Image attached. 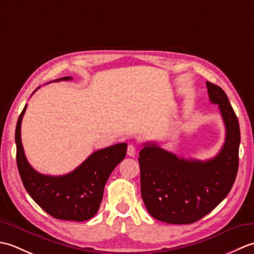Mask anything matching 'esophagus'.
<instances>
[{"label": "esophagus", "instance_id": "obj_1", "mask_svg": "<svg viewBox=\"0 0 254 254\" xmlns=\"http://www.w3.org/2000/svg\"><path fill=\"white\" fill-rule=\"evenodd\" d=\"M127 155L130 156V157H134V156H135V154H136V149H135V147H134V145H128L127 146Z\"/></svg>", "mask_w": 254, "mask_h": 254}]
</instances>
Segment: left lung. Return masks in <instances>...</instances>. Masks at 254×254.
I'll use <instances>...</instances> for the list:
<instances>
[{
	"instance_id": "1",
	"label": "left lung",
	"mask_w": 254,
	"mask_h": 254,
	"mask_svg": "<svg viewBox=\"0 0 254 254\" xmlns=\"http://www.w3.org/2000/svg\"><path fill=\"white\" fill-rule=\"evenodd\" d=\"M209 101L218 105L226 138L214 158L201 161L178 157L156 143L139 152L141 193L145 206L160 222L183 225L204 217L227 196L239 165L240 127L227 95L206 82Z\"/></svg>"
}]
</instances>
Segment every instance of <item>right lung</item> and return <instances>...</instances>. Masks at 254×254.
Instances as JSON below:
<instances>
[{
	"instance_id": "obj_1",
	"label": "right lung",
	"mask_w": 254,
	"mask_h": 254,
	"mask_svg": "<svg viewBox=\"0 0 254 254\" xmlns=\"http://www.w3.org/2000/svg\"><path fill=\"white\" fill-rule=\"evenodd\" d=\"M69 79L72 77L66 76L55 82ZM26 108L27 105L19 115L15 131L16 161L26 191L45 212L57 219L84 222L94 217L102 201L108 178L126 157L127 143L96 150L67 175L39 174L29 165L21 144L20 127Z\"/></svg>"
}]
</instances>
